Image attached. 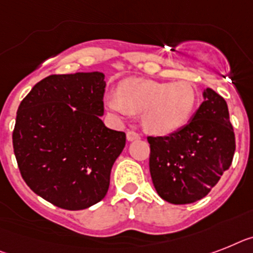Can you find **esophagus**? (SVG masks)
I'll return each instance as SVG.
<instances>
[{"label":"esophagus","instance_id":"esophagus-1","mask_svg":"<svg viewBox=\"0 0 253 253\" xmlns=\"http://www.w3.org/2000/svg\"><path fill=\"white\" fill-rule=\"evenodd\" d=\"M139 138H141V134H138L137 131L129 130L128 133H126V139H128V141H135V139Z\"/></svg>","mask_w":253,"mask_h":253}]
</instances>
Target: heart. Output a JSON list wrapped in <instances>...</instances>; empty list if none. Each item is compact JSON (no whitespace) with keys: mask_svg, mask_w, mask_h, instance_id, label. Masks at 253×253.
Returning a JSON list of instances; mask_svg holds the SVG:
<instances>
[{"mask_svg":"<svg viewBox=\"0 0 253 253\" xmlns=\"http://www.w3.org/2000/svg\"><path fill=\"white\" fill-rule=\"evenodd\" d=\"M106 103L119 116L142 112V123L147 130L166 135L189 123L197 107L198 91L189 81L128 79L120 84L118 94L108 95Z\"/></svg>","mask_w":253,"mask_h":253,"instance_id":"1","label":"heart"}]
</instances>
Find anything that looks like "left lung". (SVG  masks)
<instances>
[{"mask_svg": "<svg viewBox=\"0 0 253 253\" xmlns=\"http://www.w3.org/2000/svg\"><path fill=\"white\" fill-rule=\"evenodd\" d=\"M189 123L164 137H147L150 173L160 198L189 204L204 198L231 166L234 129L226 101L207 87Z\"/></svg>", "mask_w": 253, "mask_h": 253, "instance_id": "8db88e82", "label": "left lung"}]
</instances>
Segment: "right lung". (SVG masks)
<instances>
[{
    "label": "right lung",
    "instance_id": "right-lung-1",
    "mask_svg": "<svg viewBox=\"0 0 253 253\" xmlns=\"http://www.w3.org/2000/svg\"><path fill=\"white\" fill-rule=\"evenodd\" d=\"M104 75H50L20 102L12 146L23 179L41 198L68 211L101 202L126 141L103 115Z\"/></svg>",
    "mask_w": 253,
    "mask_h": 253
}]
</instances>
